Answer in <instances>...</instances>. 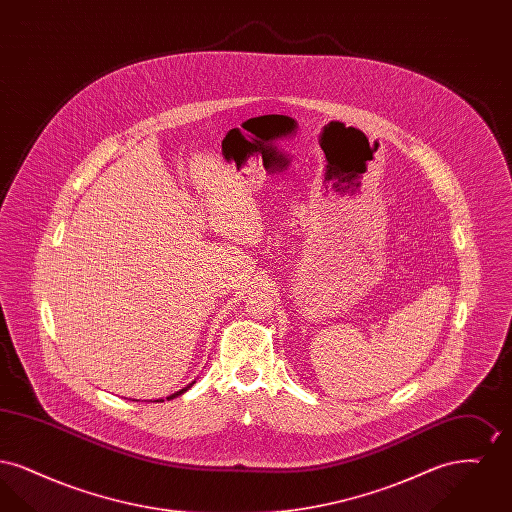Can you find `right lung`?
I'll return each instance as SVG.
<instances>
[{
  "label": "right lung",
  "instance_id": "right-lung-1",
  "mask_svg": "<svg viewBox=\"0 0 512 512\" xmlns=\"http://www.w3.org/2000/svg\"><path fill=\"white\" fill-rule=\"evenodd\" d=\"M194 384H195V380H194V382H192V384H188V386H186V388H182V390L176 391V393H172V395H169V397H167V399H174V397H178V395H182V393H186V391L190 390V388H192V386H194ZM157 401H163V399H157Z\"/></svg>",
  "mask_w": 512,
  "mask_h": 512
}]
</instances>
